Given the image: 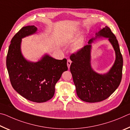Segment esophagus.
<instances>
[{
    "instance_id": "34e87169",
    "label": "esophagus",
    "mask_w": 130,
    "mask_h": 130,
    "mask_svg": "<svg viewBox=\"0 0 130 130\" xmlns=\"http://www.w3.org/2000/svg\"><path fill=\"white\" fill-rule=\"evenodd\" d=\"M71 63H72V61L70 60H68L67 61V65H68V69H69L70 68V66L71 65Z\"/></svg>"
}]
</instances>
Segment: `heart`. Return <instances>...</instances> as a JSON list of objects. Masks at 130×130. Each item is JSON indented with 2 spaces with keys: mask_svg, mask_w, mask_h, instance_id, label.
<instances>
[{
  "mask_svg": "<svg viewBox=\"0 0 130 130\" xmlns=\"http://www.w3.org/2000/svg\"><path fill=\"white\" fill-rule=\"evenodd\" d=\"M73 36H74V34L73 33H71L68 37H69V38H72V37H73ZM83 44H84L83 38V37H80V38H79L76 41V42L73 44V46H72V49L73 50V52H76L78 51L79 50H80L83 46Z\"/></svg>",
  "mask_w": 130,
  "mask_h": 130,
  "instance_id": "heart-1",
  "label": "heart"
}]
</instances>
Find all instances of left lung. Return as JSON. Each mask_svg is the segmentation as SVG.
I'll list each match as a JSON object with an SVG mask.
<instances>
[{
	"label": "left lung",
	"instance_id": "left-lung-1",
	"mask_svg": "<svg viewBox=\"0 0 130 130\" xmlns=\"http://www.w3.org/2000/svg\"><path fill=\"white\" fill-rule=\"evenodd\" d=\"M95 34L88 45L70 57L72 61L70 70L77 94L81 100L88 103L99 102L107 99L118 88L122 77L123 57L115 36L108 26L100 28ZM100 37L109 39L116 57L113 67L104 74L97 73L91 67V44Z\"/></svg>",
	"mask_w": 130,
	"mask_h": 130
}]
</instances>
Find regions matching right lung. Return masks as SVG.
Here are the masks:
<instances>
[{
  "mask_svg": "<svg viewBox=\"0 0 130 130\" xmlns=\"http://www.w3.org/2000/svg\"><path fill=\"white\" fill-rule=\"evenodd\" d=\"M37 31L35 26H27L15 35L8 48L6 65L13 88L26 99L43 103L53 97L56 84L68 70L67 60H56L47 54L36 62L26 60L21 52L22 39Z\"/></svg>",
  "mask_w": 130,
  "mask_h": 130,
  "instance_id": "right-lung-1",
  "label": "right lung"
}]
</instances>
